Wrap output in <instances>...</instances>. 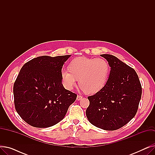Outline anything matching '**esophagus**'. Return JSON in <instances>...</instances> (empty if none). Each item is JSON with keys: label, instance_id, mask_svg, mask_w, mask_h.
I'll return each instance as SVG.
<instances>
[{"label": "esophagus", "instance_id": "esophagus-1", "mask_svg": "<svg viewBox=\"0 0 155 155\" xmlns=\"http://www.w3.org/2000/svg\"><path fill=\"white\" fill-rule=\"evenodd\" d=\"M82 95H77V101H80V100H81L82 99Z\"/></svg>", "mask_w": 155, "mask_h": 155}]
</instances>
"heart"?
Segmentation results:
<instances>
[{"label":"heart","mask_w":155,"mask_h":155,"mask_svg":"<svg viewBox=\"0 0 155 155\" xmlns=\"http://www.w3.org/2000/svg\"><path fill=\"white\" fill-rule=\"evenodd\" d=\"M109 73L110 66L105 60L78 57L70 62L69 69L61 70V75L68 89H72L79 79V85L86 93L95 94L106 85Z\"/></svg>","instance_id":"heart-1"}]
</instances>
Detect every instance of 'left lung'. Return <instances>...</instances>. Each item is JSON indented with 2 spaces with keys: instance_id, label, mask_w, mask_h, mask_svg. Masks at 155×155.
Listing matches in <instances>:
<instances>
[{
  "instance_id": "obj_1",
  "label": "left lung",
  "mask_w": 155,
  "mask_h": 155,
  "mask_svg": "<svg viewBox=\"0 0 155 155\" xmlns=\"http://www.w3.org/2000/svg\"><path fill=\"white\" fill-rule=\"evenodd\" d=\"M111 68L106 85L88 96L86 116L94 126L107 131L123 127L136 115L142 87L136 71L117 57L101 54Z\"/></svg>"
}]
</instances>
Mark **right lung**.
<instances>
[{
	"mask_svg": "<svg viewBox=\"0 0 155 155\" xmlns=\"http://www.w3.org/2000/svg\"><path fill=\"white\" fill-rule=\"evenodd\" d=\"M70 56H38L21 68L13 87L14 105L28 124L41 128L54 126L75 101L77 95L61 83V69Z\"/></svg>",
	"mask_w": 155,
	"mask_h": 155,
	"instance_id": "add662e5",
	"label": "right lung"
}]
</instances>
